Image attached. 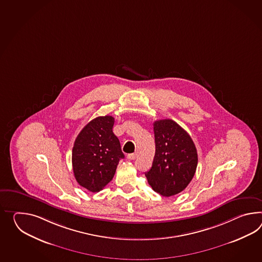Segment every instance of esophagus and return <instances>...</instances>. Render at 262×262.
<instances>
[{"label": "esophagus", "instance_id": "1", "mask_svg": "<svg viewBox=\"0 0 262 262\" xmlns=\"http://www.w3.org/2000/svg\"><path fill=\"white\" fill-rule=\"evenodd\" d=\"M127 157H128V159L134 160L136 158V154H128V156H127Z\"/></svg>", "mask_w": 262, "mask_h": 262}]
</instances>
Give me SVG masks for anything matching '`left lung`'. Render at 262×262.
Returning <instances> with one entry per match:
<instances>
[{
    "label": "left lung",
    "mask_w": 262,
    "mask_h": 262,
    "mask_svg": "<svg viewBox=\"0 0 262 262\" xmlns=\"http://www.w3.org/2000/svg\"><path fill=\"white\" fill-rule=\"evenodd\" d=\"M155 155L145 173L149 185L162 196L183 191L191 182L198 165V154L190 135L171 119L154 123Z\"/></svg>",
    "instance_id": "8db88e82"
}]
</instances>
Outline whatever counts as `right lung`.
Segmentation results:
<instances>
[{
  "instance_id": "add662e5",
  "label": "right lung",
  "mask_w": 262,
  "mask_h": 262,
  "mask_svg": "<svg viewBox=\"0 0 262 262\" xmlns=\"http://www.w3.org/2000/svg\"><path fill=\"white\" fill-rule=\"evenodd\" d=\"M115 118L98 116L84 127L75 141L72 165L77 183L91 192H98L115 176L122 152L120 142L113 133Z\"/></svg>"
}]
</instances>
